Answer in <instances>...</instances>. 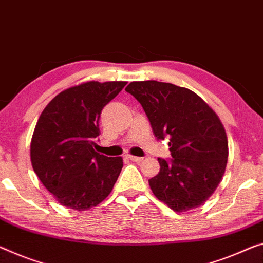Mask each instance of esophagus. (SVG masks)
<instances>
[{"instance_id":"obj_1","label":"esophagus","mask_w":263,"mask_h":263,"mask_svg":"<svg viewBox=\"0 0 263 263\" xmlns=\"http://www.w3.org/2000/svg\"><path fill=\"white\" fill-rule=\"evenodd\" d=\"M127 157L129 160H132L133 162H141L142 161V157H139V156H133V155H127Z\"/></svg>"}]
</instances>
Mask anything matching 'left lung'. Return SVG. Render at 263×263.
Listing matches in <instances>:
<instances>
[{
	"instance_id": "8db88e82",
	"label": "left lung",
	"mask_w": 263,
	"mask_h": 263,
	"mask_svg": "<svg viewBox=\"0 0 263 263\" xmlns=\"http://www.w3.org/2000/svg\"><path fill=\"white\" fill-rule=\"evenodd\" d=\"M157 140L168 137L173 159L159 157L160 172L149 180L154 195L174 212L200 207L221 182L228 159L224 128L195 92L159 81L130 82Z\"/></svg>"
}]
</instances>
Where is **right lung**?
Segmentation results:
<instances>
[{
  "instance_id": "right-lung-1",
  "label": "right lung",
  "mask_w": 263,
  "mask_h": 263,
  "mask_svg": "<svg viewBox=\"0 0 263 263\" xmlns=\"http://www.w3.org/2000/svg\"><path fill=\"white\" fill-rule=\"evenodd\" d=\"M127 82L90 81L60 92L36 123L30 159L39 179L62 205L96 207L110 194L123 167L121 157L95 152L106 104Z\"/></svg>"
}]
</instances>
